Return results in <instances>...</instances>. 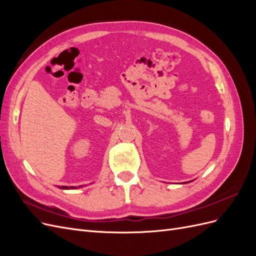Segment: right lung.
<instances>
[{"label":"right lung","instance_id":"right-lung-1","mask_svg":"<svg viewBox=\"0 0 256 256\" xmlns=\"http://www.w3.org/2000/svg\"><path fill=\"white\" fill-rule=\"evenodd\" d=\"M60 189H72V187H70V188H68V187H65V186H62V187H60Z\"/></svg>","mask_w":256,"mask_h":256}]
</instances>
